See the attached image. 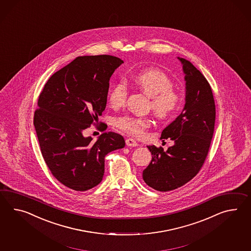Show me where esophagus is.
<instances>
[{
  "instance_id": "obj_1",
  "label": "esophagus",
  "mask_w": 251,
  "mask_h": 251,
  "mask_svg": "<svg viewBox=\"0 0 251 251\" xmlns=\"http://www.w3.org/2000/svg\"><path fill=\"white\" fill-rule=\"evenodd\" d=\"M126 145L128 146V147H136V146H138V143L133 139L128 138V139L126 140Z\"/></svg>"
}]
</instances>
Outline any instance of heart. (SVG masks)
Returning a JSON list of instances; mask_svg holds the SVG:
<instances>
[{
    "label": "heart",
    "mask_w": 251,
    "mask_h": 251,
    "mask_svg": "<svg viewBox=\"0 0 251 251\" xmlns=\"http://www.w3.org/2000/svg\"><path fill=\"white\" fill-rule=\"evenodd\" d=\"M135 83L151 96V110L159 119H167L174 115L181 105V96L172 88V80L161 70L150 68L136 74ZM128 87L124 80H119L110 89L108 101L114 109H119L126 103ZM115 125L122 131L134 137H141L145 130L151 126L149 117L124 115L117 118Z\"/></svg>",
    "instance_id": "b5f03b06"
}]
</instances>
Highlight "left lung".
<instances>
[{"label": "left lung", "instance_id": "8db88e82", "mask_svg": "<svg viewBox=\"0 0 251 251\" xmlns=\"http://www.w3.org/2000/svg\"><path fill=\"white\" fill-rule=\"evenodd\" d=\"M186 80V103L177 119L166 127L160 140L171 139L174 145L148 146L152 159L142 172L148 186L158 191L176 190L201 171L208 156L214 133L216 107L211 87L190 62L178 58Z\"/></svg>", "mask_w": 251, "mask_h": 251}]
</instances>
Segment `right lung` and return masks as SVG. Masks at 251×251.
I'll return each mask as SVG.
<instances>
[{"label":"right lung","mask_w":251,"mask_h":251,"mask_svg":"<svg viewBox=\"0 0 251 251\" xmlns=\"http://www.w3.org/2000/svg\"><path fill=\"white\" fill-rule=\"evenodd\" d=\"M122 63L115 56L77 57L53 74L40 93L33 124L42 155L56 179L72 190L97 186L103 177L105 156L125 146L123 136L112 131L95 142L82 135L99 123L110 76ZM100 123L103 131L107 124Z\"/></svg>","instance_id":"right-lung-1"}]
</instances>
